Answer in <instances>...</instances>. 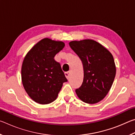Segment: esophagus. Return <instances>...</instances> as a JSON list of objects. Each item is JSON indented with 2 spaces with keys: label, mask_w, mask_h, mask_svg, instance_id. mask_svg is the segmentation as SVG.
Returning <instances> with one entry per match:
<instances>
[{
  "label": "esophagus",
  "mask_w": 135,
  "mask_h": 135,
  "mask_svg": "<svg viewBox=\"0 0 135 135\" xmlns=\"http://www.w3.org/2000/svg\"><path fill=\"white\" fill-rule=\"evenodd\" d=\"M70 71H67L65 72V77H67V79H68L70 77Z\"/></svg>",
  "instance_id": "obj_1"
}]
</instances>
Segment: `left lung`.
<instances>
[{"label":"left lung","instance_id":"1","mask_svg":"<svg viewBox=\"0 0 135 135\" xmlns=\"http://www.w3.org/2000/svg\"><path fill=\"white\" fill-rule=\"evenodd\" d=\"M69 45L83 66V81L76 90L77 95L86 103H97L107 95L115 78L113 56L103 46L93 40L73 41Z\"/></svg>","mask_w":135,"mask_h":135}]
</instances>
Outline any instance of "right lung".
Listing matches in <instances>:
<instances>
[{
    "label": "right lung",
    "instance_id": "obj_1",
    "mask_svg": "<svg viewBox=\"0 0 135 135\" xmlns=\"http://www.w3.org/2000/svg\"><path fill=\"white\" fill-rule=\"evenodd\" d=\"M64 46L62 42L43 38L24 58L21 68L22 84L29 97L38 104L54 101L63 83L68 81L61 64L54 59Z\"/></svg>",
    "mask_w": 135,
    "mask_h": 135
}]
</instances>
